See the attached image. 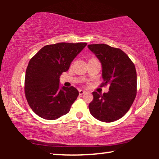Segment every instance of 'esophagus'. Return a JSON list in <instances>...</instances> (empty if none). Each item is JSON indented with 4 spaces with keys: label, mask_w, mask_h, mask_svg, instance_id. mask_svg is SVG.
<instances>
[{
    "label": "esophagus",
    "mask_w": 159,
    "mask_h": 159,
    "mask_svg": "<svg viewBox=\"0 0 159 159\" xmlns=\"http://www.w3.org/2000/svg\"><path fill=\"white\" fill-rule=\"evenodd\" d=\"M79 93H80V95H83L84 93H85V91L83 90H79Z\"/></svg>",
    "instance_id": "1"
}]
</instances>
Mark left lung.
<instances>
[{"instance_id":"obj_1","label":"left lung","mask_w":159,"mask_h":159,"mask_svg":"<svg viewBox=\"0 0 159 159\" xmlns=\"http://www.w3.org/2000/svg\"><path fill=\"white\" fill-rule=\"evenodd\" d=\"M88 48L102 65V86L109 84L103 95L93 92L89 104L90 114L98 120L112 122L125 116L133 103L137 93L135 66L125 52L106 44L89 45Z\"/></svg>"}]
</instances>
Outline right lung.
<instances>
[{"mask_svg":"<svg viewBox=\"0 0 159 159\" xmlns=\"http://www.w3.org/2000/svg\"><path fill=\"white\" fill-rule=\"evenodd\" d=\"M86 43H59L42 48L28 64L25 91L28 104L41 118L54 120L70 111L79 92L60 86V76L68 71Z\"/></svg>","mask_w":159,"mask_h":159,"instance_id":"1","label":"right lung"}]
</instances>
